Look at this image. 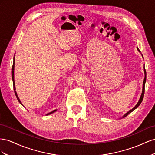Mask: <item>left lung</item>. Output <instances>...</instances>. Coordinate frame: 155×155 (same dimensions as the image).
Returning a JSON list of instances; mask_svg holds the SVG:
<instances>
[{"mask_svg": "<svg viewBox=\"0 0 155 155\" xmlns=\"http://www.w3.org/2000/svg\"><path fill=\"white\" fill-rule=\"evenodd\" d=\"M137 50L138 51V52H140V49L138 48V47H137ZM141 56H142V57H143V55L141 54ZM143 69H144V74H145V78H144V80H143V87H142V93H141V96H140V99H139V101H138V103H137L136 104V106L135 107L132 108V109H131L130 110H129V112H127L125 114H124L123 116V117H121V118H124V117H125L127 116H128V115H129V114H130L132 111H134V110H135V109H136L137 108H138L139 106H140V104H141V103L142 102V100H143V96H144V92H145V82H146V71H145V66L143 67Z\"/></svg>", "mask_w": 155, "mask_h": 155, "instance_id": "1", "label": "left lung"}]
</instances>
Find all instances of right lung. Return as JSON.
Instances as JSON below:
<instances>
[{"mask_svg":"<svg viewBox=\"0 0 155 155\" xmlns=\"http://www.w3.org/2000/svg\"><path fill=\"white\" fill-rule=\"evenodd\" d=\"M14 68H15V56H14V63H13L12 69V81H13V84H14V92H15V96H16V97H17V100H18V101L19 102V103H20L21 104L23 105V104H22V103L21 102V101H20L18 95H17V92H16V91H15V81H14ZM23 107H24V106H23ZM56 111H57V110H53V111H52V112H49V113L47 114L46 116H48V115H50V114H52V113H54V112H56Z\"/></svg>","mask_w":155,"mask_h":155,"instance_id":"1","label":"right lung"}]
</instances>
